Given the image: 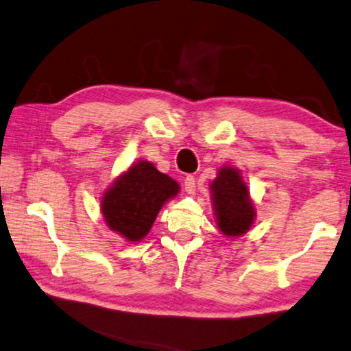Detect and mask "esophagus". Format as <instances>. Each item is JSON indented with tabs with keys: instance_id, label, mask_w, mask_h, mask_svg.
I'll return each instance as SVG.
<instances>
[{
	"instance_id": "1",
	"label": "esophagus",
	"mask_w": 351,
	"mask_h": 351,
	"mask_svg": "<svg viewBox=\"0 0 351 351\" xmlns=\"http://www.w3.org/2000/svg\"><path fill=\"white\" fill-rule=\"evenodd\" d=\"M183 185H185V191L188 194H194V191H196V180H194L193 176L185 177V183Z\"/></svg>"
}]
</instances>
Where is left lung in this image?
Wrapping results in <instances>:
<instances>
[{
    "label": "left lung",
    "mask_w": 351,
    "mask_h": 351,
    "mask_svg": "<svg viewBox=\"0 0 351 351\" xmlns=\"http://www.w3.org/2000/svg\"><path fill=\"white\" fill-rule=\"evenodd\" d=\"M210 190L219 230L228 237L246 234L256 212L250 199V190L241 180L239 169L223 166L217 179L210 183Z\"/></svg>",
    "instance_id": "obj_1"
}]
</instances>
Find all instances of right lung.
<instances>
[{
    "instance_id": "right-lung-1",
    "label": "right lung",
    "mask_w": 351,
    "mask_h": 351,
    "mask_svg": "<svg viewBox=\"0 0 351 351\" xmlns=\"http://www.w3.org/2000/svg\"><path fill=\"white\" fill-rule=\"evenodd\" d=\"M179 183L152 163L138 161L101 197V213L108 228L128 241L143 240L161 207L179 193Z\"/></svg>"
}]
</instances>
